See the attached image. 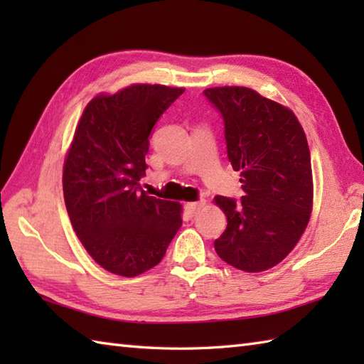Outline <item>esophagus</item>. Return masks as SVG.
<instances>
[{
  "label": "esophagus",
  "mask_w": 364,
  "mask_h": 364,
  "mask_svg": "<svg viewBox=\"0 0 364 364\" xmlns=\"http://www.w3.org/2000/svg\"><path fill=\"white\" fill-rule=\"evenodd\" d=\"M205 206V202H196V203H186V211L189 213V215H196L202 208Z\"/></svg>",
  "instance_id": "1"
}]
</instances>
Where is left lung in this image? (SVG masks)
Instances as JSON below:
<instances>
[{"label": "left lung", "instance_id": "8db88e82", "mask_svg": "<svg viewBox=\"0 0 364 364\" xmlns=\"http://www.w3.org/2000/svg\"><path fill=\"white\" fill-rule=\"evenodd\" d=\"M203 95L223 120L228 161L244 191L239 200L214 198L228 220L214 249L230 266L262 272L288 257L310 220L306 136L292 111L252 89L213 87Z\"/></svg>", "mask_w": 364, "mask_h": 364}]
</instances>
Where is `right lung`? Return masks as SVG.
<instances>
[{
	"label": "right lung",
	"instance_id": "1",
	"mask_svg": "<svg viewBox=\"0 0 364 364\" xmlns=\"http://www.w3.org/2000/svg\"><path fill=\"white\" fill-rule=\"evenodd\" d=\"M184 89L134 84L86 106L64 164V200L84 249L103 269L136 277L154 267L181 227V206L149 197L150 133Z\"/></svg>",
	"mask_w": 364,
	"mask_h": 364
}]
</instances>
